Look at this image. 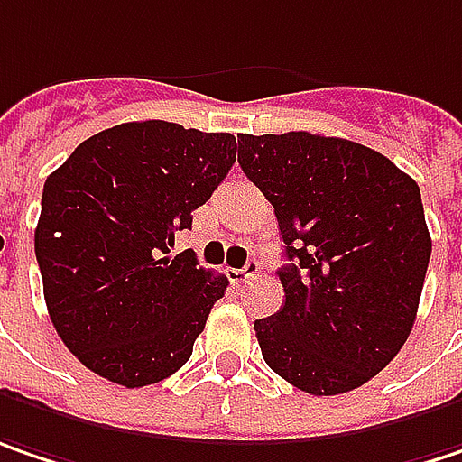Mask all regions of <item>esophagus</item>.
<instances>
[{
  "label": "esophagus",
  "mask_w": 462,
  "mask_h": 462,
  "mask_svg": "<svg viewBox=\"0 0 462 462\" xmlns=\"http://www.w3.org/2000/svg\"><path fill=\"white\" fill-rule=\"evenodd\" d=\"M258 269H261V263H258L256 258H248L243 269H232V277H235L237 282H243V280H248V277L258 274Z\"/></svg>",
  "instance_id": "1"
}]
</instances>
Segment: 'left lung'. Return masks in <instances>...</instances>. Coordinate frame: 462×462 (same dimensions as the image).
<instances>
[{"instance_id":"obj_1","label":"left lung","mask_w":462,"mask_h":462,"mask_svg":"<svg viewBox=\"0 0 462 462\" xmlns=\"http://www.w3.org/2000/svg\"><path fill=\"white\" fill-rule=\"evenodd\" d=\"M237 162L285 240V306L254 324L266 366L309 394L366 384L419 311L431 237L416 180L379 151L306 130L237 135Z\"/></svg>"}]
</instances>
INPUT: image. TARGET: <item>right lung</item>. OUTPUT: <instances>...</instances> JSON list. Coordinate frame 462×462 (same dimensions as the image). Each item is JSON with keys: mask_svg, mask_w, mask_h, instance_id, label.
<instances>
[{"mask_svg": "<svg viewBox=\"0 0 462 462\" xmlns=\"http://www.w3.org/2000/svg\"><path fill=\"white\" fill-rule=\"evenodd\" d=\"M230 133L164 120L83 141L43 182L36 261L57 335L94 374L127 390L188 364L227 277L193 251L170 256L235 164Z\"/></svg>", "mask_w": 462, "mask_h": 462, "instance_id": "right-lung-1", "label": "right lung"}]
</instances>
